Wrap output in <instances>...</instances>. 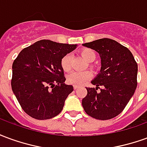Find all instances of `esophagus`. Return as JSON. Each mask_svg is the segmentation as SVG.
<instances>
[{
    "label": "esophagus",
    "mask_w": 147,
    "mask_h": 147,
    "mask_svg": "<svg viewBox=\"0 0 147 147\" xmlns=\"http://www.w3.org/2000/svg\"><path fill=\"white\" fill-rule=\"evenodd\" d=\"M73 87H74V89L76 90V89H78L79 87H80V86H78V85H75V86H74Z\"/></svg>",
    "instance_id": "esophagus-1"
}]
</instances>
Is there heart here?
I'll use <instances>...</instances> for the list:
<instances>
[{
	"label": "heart",
	"instance_id": "heart-1",
	"mask_svg": "<svg viewBox=\"0 0 147 147\" xmlns=\"http://www.w3.org/2000/svg\"><path fill=\"white\" fill-rule=\"evenodd\" d=\"M80 53L88 62H91L95 60V52L91 49H83L80 51ZM71 57L70 54H66L61 58V66L64 71H69L71 70ZM91 77H92V72L90 71H75L71 72L67 76V81L68 83L73 84V85H82L86 83L87 80L91 79Z\"/></svg>",
	"mask_w": 147,
	"mask_h": 147
}]
</instances>
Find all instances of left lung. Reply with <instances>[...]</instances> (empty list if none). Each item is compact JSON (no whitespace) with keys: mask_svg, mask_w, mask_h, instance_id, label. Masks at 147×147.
Segmentation results:
<instances>
[{"mask_svg":"<svg viewBox=\"0 0 147 147\" xmlns=\"http://www.w3.org/2000/svg\"><path fill=\"white\" fill-rule=\"evenodd\" d=\"M83 45L98 52L102 61L100 73L91 81L96 87H86L83 107L93 118L112 119L124 109L136 91L137 63L128 49L113 39L101 38ZM100 86L103 87L98 92Z\"/></svg>","mask_w":147,"mask_h":147,"instance_id":"obj_1","label":"left lung"}]
</instances>
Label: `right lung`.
Listing matches in <instances>:
<instances>
[{
	"label": "right lung",
	"instance_id": "add662e5",
	"mask_svg": "<svg viewBox=\"0 0 147 147\" xmlns=\"http://www.w3.org/2000/svg\"><path fill=\"white\" fill-rule=\"evenodd\" d=\"M77 45L40 40L24 48L12 64V91L24 111L37 120L57 116L73 86L64 83L61 58Z\"/></svg>",
	"mask_w": 147,
	"mask_h": 147
}]
</instances>
